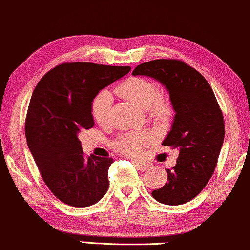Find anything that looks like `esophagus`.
<instances>
[{"label":"esophagus","mask_w":250,"mask_h":250,"mask_svg":"<svg viewBox=\"0 0 250 250\" xmlns=\"http://www.w3.org/2000/svg\"><path fill=\"white\" fill-rule=\"evenodd\" d=\"M133 163H134V165H136V167H138V169H139L140 171H146L147 169H150V167H151L150 163H146V162L133 161Z\"/></svg>","instance_id":"esophagus-1"}]
</instances>
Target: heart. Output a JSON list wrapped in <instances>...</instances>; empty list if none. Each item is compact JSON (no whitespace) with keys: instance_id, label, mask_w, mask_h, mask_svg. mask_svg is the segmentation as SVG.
Masks as SVG:
<instances>
[{"instance_id":"obj_1","label":"heart","mask_w":250,"mask_h":250,"mask_svg":"<svg viewBox=\"0 0 250 250\" xmlns=\"http://www.w3.org/2000/svg\"><path fill=\"white\" fill-rule=\"evenodd\" d=\"M120 97L130 100L139 107L150 111L151 116L164 117L169 112V107L159 98L158 87L152 81L143 78H130L117 87ZM113 98L108 91H102L94 98L92 104V114L95 122L100 125L107 124L111 117ZM146 134H126L117 143V147L127 155H138L142 148L148 143Z\"/></svg>"}]
</instances>
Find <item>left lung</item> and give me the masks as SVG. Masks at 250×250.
<instances>
[{
  "label": "left lung",
  "instance_id": "1",
  "mask_svg": "<svg viewBox=\"0 0 250 250\" xmlns=\"http://www.w3.org/2000/svg\"><path fill=\"white\" fill-rule=\"evenodd\" d=\"M132 75L162 83L175 111L162 144L177 148V163L167 170V182L153 190V198L167 206L187 203L207 186L223 145L224 120L214 92L203 75L178 60L148 61L137 66Z\"/></svg>",
  "mask_w": 250,
  "mask_h": 250
}]
</instances>
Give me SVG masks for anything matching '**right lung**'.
Masks as SVG:
<instances>
[{"label":"right lung","instance_id":"1","mask_svg":"<svg viewBox=\"0 0 250 250\" xmlns=\"http://www.w3.org/2000/svg\"><path fill=\"white\" fill-rule=\"evenodd\" d=\"M131 71L91 62L59 64L39 81L26 119L27 144L46 186L63 203L93 206L108 189L112 158H85L79 134L94 126V98Z\"/></svg>","mask_w":250,"mask_h":250}]
</instances>
